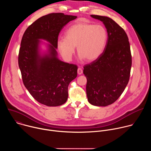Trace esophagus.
Listing matches in <instances>:
<instances>
[{
    "label": "esophagus",
    "mask_w": 151,
    "mask_h": 151,
    "mask_svg": "<svg viewBox=\"0 0 151 151\" xmlns=\"http://www.w3.org/2000/svg\"><path fill=\"white\" fill-rule=\"evenodd\" d=\"M82 69L81 68H78V74L79 75H81L82 73Z\"/></svg>",
    "instance_id": "1"
}]
</instances>
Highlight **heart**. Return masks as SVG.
I'll list each match as a JSON object with an SVG mask.
<instances>
[{
	"instance_id": "b5f03b06",
	"label": "heart",
	"mask_w": 151,
	"mask_h": 151,
	"mask_svg": "<svg viewBox=\"0 0 151 151\" xmlns=\"http://www.w3.org/2000/svg\"><path fill=\"white\" fill-rule=\"evenodd\" d=\"M107 40L106 29L101 25L76 23L64 33V38L58 40L59 51L67 61H70L76 47L80 60L92 61L103 52Z\"/></svg>"
}]
</instances>
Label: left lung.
Listing matches in <instances>:
<instances>
[{"label": "left lung", "mask_w": 151, "mask_h": 151, "mask_svg": "<svg viewBox=\"0 0 151 151\" xmlns=\"http://www.w3.org/2000/svg\"><path fill=\"white\" fill-rule=\"evenodd\" d=\"M91 17L102 21L108 37L101 55L83 67L86 91L90 104L106 106L120 97L128 84L132 64L130 46L125 32L112 19Z\"/></svg>", "instance_id": "obj_1"}]
</instances>
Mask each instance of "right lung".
<instances>
[{
    "label": "right lung",
    "mask_w": 151,
    "mask_h": 151,
    "mask_svg": "<svg viewBox=\"0 0 151 151\" xmlns=\"http://www.w3.org/2000/svg\"><path fill=\"white\" fill-rule=\"evenodd\" d=\"M76 18L63 13L42 16L28 27L21 39L18 65L23 83L41 104L58 106L68 100V86L77 76L78 66L60 60L56 49L60 32ZM40 39L50 44L47 52L42 55L39 47Z\"/></svg>",
    "instance_id": "1"
}]
</instances>
